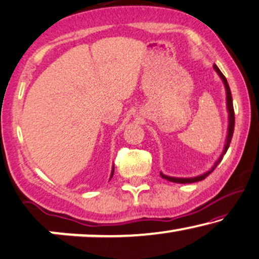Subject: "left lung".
Returning a JSON list of instances; mask_svg holds the SVG:
<instances>
[{
    "instance_id": "1",
    "label": "left lung",
    "mask_w": 259,
    "mask_h": 259,
    "mask_svg": "<svg viewBox=\"0 0 259 259\" xmlns=\"http://www.w3.org/2000/svg\"><path fill=\"white\" fill-rule=\"evenodd\" d=\"M213 69L214 71L217 72L218 76H220L222 81H223V84L225 87V93H227V109H228V115H229V125H228V135H227V140H225V145H224V149H223V152H222L220 158L217 159L216 163H214L213 166L211 167L209 171H206V172H204L202 175H199V176H196V177H189V178H183V177H171V176H166L162 172H159L161 175L162 178H164V180L169 181V182H174V183H181V184H189V183H195V182H199V181H203L204 178L209 176V175L212 172V171L216 169V166L220 164L222 159H223V156L227 154L228 149H229V145H230V142H231V138H232V135H234V128H235V111H234V105H232V96H231V92H230V87L228 84V81L227 78H225V76L222 74V71L218 69V67L216 64H213Z\"/></svg>"
}]
</instances>
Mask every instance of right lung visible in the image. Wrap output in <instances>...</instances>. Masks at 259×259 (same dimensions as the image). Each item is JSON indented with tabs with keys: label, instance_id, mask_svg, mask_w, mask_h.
Wrapping results in <instances>:
<instances>
[{
	"label": "right lung",
	"instance_id": "add662e5",
	"mask_svg": "<svg viewBox=\"0 0 259 259\" xmlns=\"http://www.w3.org/2000/svg\"><path fill=\"white\" fill-rule=\"evenodd\" d=\"M114 169H115V166L112 165V170H111V175H110V180L112 178V176H114Z\"/></svg>",
	"mask_w": 259,
	"mask_h": 259
}]
</instances>
